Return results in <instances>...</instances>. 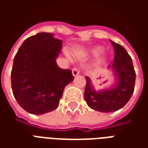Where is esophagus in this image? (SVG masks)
<instances>
[{
	"mask_svg": "<svg viewBox=\"0 0 148 148\" xmlns=\"http://www.w3.org/2000/svg\"><path fill=\"white\" fill-rule=\"evenodd\" d=\"M72 74L74 76H77L78 74H80V70L77 67H74L73 68V70H72Z\"/></svg>",
	"mask_w": 148,
	"mask_h": 148,
	"instance_id": "obj_1",
	"label": "esophagus"
}]
</instances>
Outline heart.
Listing matches in <instances>:
<instances>
[{
	"mask_svg": "<svg viewBox=\"0 0 148 148\" xmlns=\"http://www.w3.org/2000/svg\"><path fill=\"white\" fill-rule=\"evenodd\" d=\"M104 51V49L101 47H97L95 48H93L92 50V54H93L94 56H98L100 55L102 52Z\"/></svg>",
	"mask_w": 148,
	"mask_h": 148,
	"instance_id": "obj_1",
	"label": "heart"
}]
</instances>
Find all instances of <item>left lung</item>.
I'll return each mask as SVG.
<instances>
[{
    "label": "left lung",
    "mask_w": 148,
    "mask_h": 148,
    "mask_svg": "<svg viewBox=\"0 0 148 148\" xmlns=\"http://www.w3.org/2000/svg\"><path fill=\"white\" fill-rule=\"evenodd\" d=\"M114 47L115 57L112 66L109 67L114 71L117 77L114 88L97 92L93 90L90 77H86V84L84 97L88 106L102 112L117 111L123 108L132 96L136 82V72L131 56L124 47L111 41Z\"/></svg>",
    "instance_id": "left-lung-1"
}]
</instances>
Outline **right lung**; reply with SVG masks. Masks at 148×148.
<instances>
[{
    "mask_svg": "<svg viewBox=\"0 0 148 148\" xmlns=\"http://www.w3.org/2000/svg\"><path fill=\"white\" fill-rule=\"evenodd\" d=\"M62 41L41 32L25 39L16 54L11 72L12 90L21 108L41 115L58 108L65 87L74 80L71 70L55 59Z\"/></svg>",
    "mask_w": 148,
    "mask_h": 148,
    "instance_id": "1",
    "label": "right lung"
}]
</instances>
